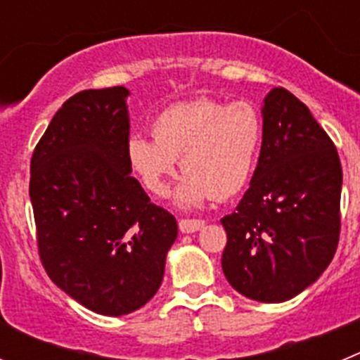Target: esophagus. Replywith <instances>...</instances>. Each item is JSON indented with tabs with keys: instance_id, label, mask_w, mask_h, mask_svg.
<instances>
[{
	"instance_id": "1",
	"label": "esophagus",
	"mask_w": 360,
	"mask_h": 360,
	"mask_svg": "<svg viewBox=\"0 0 360 360\" xmlns=\"http://www.w3.org/2000/svg\"><path fill=\"white\" fill-rule=\"evenodd\" d=\"M205 225V221L203 219H180L178 221V227H180V231L186 232V234H191V232H196L200 231V229Z\"/></svg>"
}]
</instances>
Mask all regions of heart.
Segmentation results:
<instances>
[{"instance_id":"b5f03b06","label":"heart","mask_w":360,"mask_h":360,"mask_svg":"<svg viewBox=\"0 0 360 360\" xmlns=\"http://www.w3.org/2000/svg\"><path fill=\"white\" fill-rule=\"evenodd\" d=\"M151 133L153 139L129 136L131 169L151 195L165 198L182 160L187 178L176 202L198 207L212 198H231L249 182L263 142V119L250 103L198 98L165 108Z\"/></svg>"}]
</instances>
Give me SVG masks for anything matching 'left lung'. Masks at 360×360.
I'll return each mask as SVG.
<instances>
[{"mask_svg": "<svg viewBox=\"0 0 360 360\" xmlns=\"http://www.w3.org/2000/svg\"><path fill=\"white\" fill-rule=\"evenodd\" d=\"M262 115L250 186L221 218V269L245 297L283 303L317 281L335 254L342 169L332 139L290 91L272 88Z\"/></svg>", "mask_w": 360, "mask_h": 360, "instance_id": "left-lung-1", "label": "left lung"}]
</instances>
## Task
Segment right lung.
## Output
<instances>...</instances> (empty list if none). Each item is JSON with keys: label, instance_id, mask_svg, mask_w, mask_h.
Here are the masks:
<instances>
[{"label": "right lung", "instance_id": "right-lung-1", "mask_svg": "<svg viewBox=\"0 0 360 360\" xmlns=\"http://www.w3.org/2000/svg\"><path fill=\"white\" fill-rule=\"evenodd\" d=\"M129 90L70 97L37 142L30 202L39 257L63 292L101 316L144 307L162 285L178 234L173 214L151 203L126 157Z\"/></svg>", "mask_w": 360, "mask_h": 360}]
</instances>
